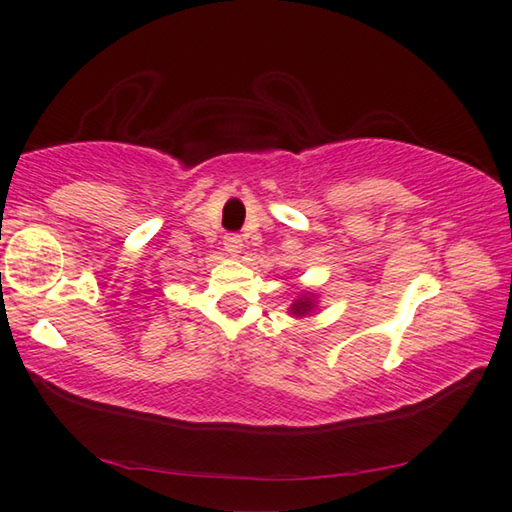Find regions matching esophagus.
Masks as SVG:
<instances>
[{
    "label": "esophagus",
    "instance_id": "1",
    "mask_svg": "<svg viewBox=\"0 0 512 512\" xmlns=\"http://www.w3.org/2000/svg\"><path fill=\"white\" fill-rule=\"evenodd\" d=\"M223 248L228 250L230 255H239L241 250H244V241H241V237L239 235H225L223 237Z\"/></svg>",
    "mask_w": 512,
    "mask_h": 512
}]
</instances>
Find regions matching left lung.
<instances>
[{
    "instance_id": "obj_1",
    "label": "left lung",
    "mask_w": 512,
    "mask_h": 512,
    "mask_svg": "<svg viewBox=\"0 0 512 512\" xmlns=\"http://www.w3.org/2000/svg\"><path fill=\"white\" fill-rule=\"evenodd\" d=\"M316 307H318L316 293H311V291H302L300 296H296V300L291 302V307H289V314H291L293 318H305V316H314Z\"/></svg>"
}]
</instances>
